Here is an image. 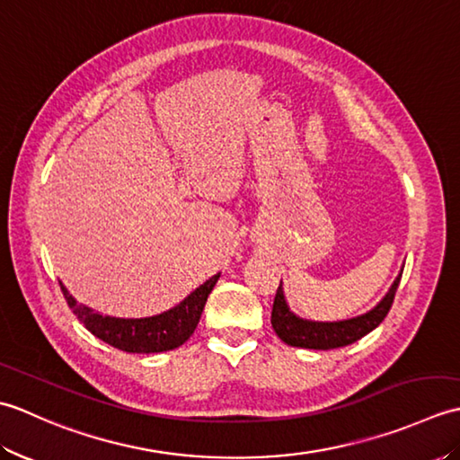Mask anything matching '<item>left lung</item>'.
Wrapping results in <instances>:
<instances>
[{
    "label": "left lung",
    "mask_w": 460,
    "mask_h": 460,
    "mask_svg": "<svg viewBox=\"0 0 460 460\" xmlns=\"http://www.w3.org/2000/svg\"><path fill=\"white\" fill-rule=\"evenodd\" d=\"M399 280H402V275L394 280L392 288L387 290V295L381 298L377 306L366 312V314L349 318V320H340V322H312V320L298 318L295 312H290L287 305L285 292H282V280H280V287L275 296V305H272L270 324L275 328L277 336L285 341V344L295 346V348L334 349L341 346H349L359 338L369 334L371 330H376L381 322H384L389 308L394 305Z\"/></svg>",
    "instance_id": "1"
}]
</instances>
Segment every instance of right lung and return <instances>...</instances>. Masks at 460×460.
<instances>
[{
    "instance_id": "right-lung-1",
    "label": "right lung",
    "mask_w": 460,
    "mask_h": 460,
    "mask_svg": "<svg viewBox=\"0 0 460 460\" xmlns=\"http://www.w3.org/2000/svg\"><path fill=\"white\" fill-rule=\"evenodd\" d=\"M217 280L219 272L205 280L190 296H185L178 306L150 318H114L99 314L93 308L79 305L73 295H68L63 282L58 285H61L68 308L93 336L128 354H158V351L180 348L183 341H188L193 330L198 328L205 302Z\"/></svg>"
}]
</instances>
